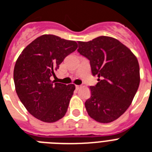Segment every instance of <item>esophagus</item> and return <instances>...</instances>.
Wrapping results in <instances>:
<instances>
[{
    "label": "esophagus",
    "instance_id": "1",
    "mask_svg": "<svg viewBox=\"0 0 152 152\" xmlns=\"http://www.w3.org/2000/svg\"><path fill=\"white\" fill-rule=\"evenodd\" d=\"M80 88V86H79V85H76V90H78L79 88Z\"/></svg>",
    "mask_w": 152,
    "mask_h": 152
}]
</instances>
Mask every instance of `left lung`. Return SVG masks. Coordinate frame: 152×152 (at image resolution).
I'll use <instances>...</instances> for the list:
<instances>
[{"mask_svg":"<svg viewBox=\"0 0 152 152\" xmlns=\"http://www.w3.org/2000/svg\"><path fill=\"white\" fill-rule=\"evenodd\" d=\"M78 44V52L90 61L93 76L99 77L97 84L90 87L87 112L98 122H112L127 110L139 88L138 60L112 37L99 36Z\"/></svg>","mask_w":152,"mask_h":152,"instance_id":"1","label":"left lung"}]
</instances>
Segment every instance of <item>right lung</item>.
Instances as JSON below:
<instances>
[{
    "mask_svg": "<svg viewBox=\"0 0 152 152\" xmlns=\"http://www.w3.org/2000/svg\"><path fill=\"white\" fill-rule=\"evenodd\" d=\"M77 47L75 41L43 34L27 46L16 60L13 72L15 91L37 119L52 123L65 115L75 85L55 83L50 77Z\"/></svg>",
    "mask_w": 152,
    "mask_h": 152,
    "instance_id": "right-lung-1",
    "label": "right lung"
}]
</instances>
